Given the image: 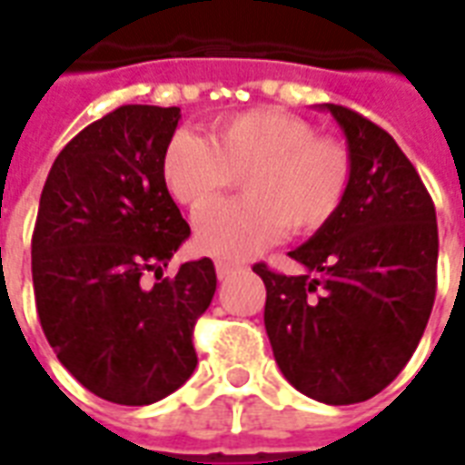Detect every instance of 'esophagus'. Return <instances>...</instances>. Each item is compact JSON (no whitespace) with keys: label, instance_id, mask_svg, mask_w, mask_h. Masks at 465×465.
Instances as JSON below:
<instances>
[{"label":"esophagus","instance_id":"obj_1","mask_svg":"<svg viewBox=\"0 0 465 465\" xmlns=\"http://www.w3.org/2000/svg\"><path fill=\"white\" fill-rule=\"evenodd\" d=\"M243 271V265L239 263H229V261H217V275L219 280L229 278V275H233V272Z\"/></svg>","mask_w":465,"mask_h":465}]
</instances>
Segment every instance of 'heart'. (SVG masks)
<instances>
[{
    "label": "heart",
    "mask_w": 465,
    "mask_h": 465,
    "mask_svg": "<svg viewBox=\"0 0 465 465\" xmlns=\"http://www.w3.org/2000/svg\"><path fill=\"white\" fill-rule=\"evenodd\" d=\"M161 173L170 197L187 209H202L242 177L243 198L209 205L194 222L204 253L239 261L288 232L324 229L349 197L353 161L343 141L317 136L300 116L251 109L212 124L207 138L175 134Z\"/></svg>",
    "instance_id": "1"
}]
</instances>
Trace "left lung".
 <instances>
[{"mask_svg":"<svg viewBox=\"0 0 465 465\" xmlns=\"http://www.w3.org/2000/svg\"><path fill=\"white\" fill-rule=\"evenodd\" d=\"M341 126L353 180L341 212L290 251L302 275L265 282V331L290 385L327 405L378 395L412 359L437 295V212L395 138L353 109Z\"/></svg>","mask_w":465,"mask_h":465,"instance_id":"obj_1","label":"left lung"}]
</instances>
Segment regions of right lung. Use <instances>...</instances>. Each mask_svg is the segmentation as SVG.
Wrapping results in <instances>:
<instances>
[{"mask_svg":"<svg viewBox=\"0 0 465 465\" xmlns=\"http://www.w3.org/2000/svg\"><path fill=\"white\" fill-rule=\"evenodd\" d=\"M177 106L124 104L84 126L45 180L34 239L35 310L77 382L116 405H151L193 375V329L217 272L209 258L161 272L190 226L163 183Z\"/></svg>","mask_w":465,"mask_h":465,"instance_id":"add662e5","label":"right lung"}]
</instances>
